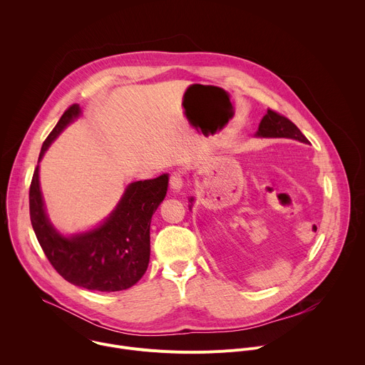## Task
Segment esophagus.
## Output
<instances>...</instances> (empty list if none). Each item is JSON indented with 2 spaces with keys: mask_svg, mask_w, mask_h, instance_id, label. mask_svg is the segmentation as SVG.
Masks as SVG:
<instances>
[{
  "mask_svg": "<svg viewBox=\"0 0 365 365\" xmlns=\"http://www.w3.org/2000/svg\"><path fill=\"white\" fill-rule=\"evenodd\" d=\"M170 187L173 192H179L183 187V175L180 172H173L170 175Z\"/></svg>",
  "mask_w": 365,
  "mask_h": 365,
  "instance_id": "obj_1",
  "label": "esophagus"
}]
</instances>
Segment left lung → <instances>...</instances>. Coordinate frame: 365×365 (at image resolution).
<instances>
[{
  "label": "left lung",
  "mask_w": 365,
  "mask_h": 365,
  "mask_svg": "<svg viewBox=\"0 0 365 365\" xmlns=\"http://www.w3.org/2000/svg\"><path fill=\"white\" fill-rule=\"evenodd\" d=\"M258 137H274V138H293L302 143H309V140L302 134V131L284 115L267 110V114L263 117L262 123L258 125L257 134ZM193 199L190 197V202ZM192 207V206H190Z\"/></svg>",
  "instance_id": "8db88e82"
}]
</instances>
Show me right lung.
<instances>
[{"mask_svg": "<svg viewBox=\"0 0 365 365\" xmlns=\"http://www.w3.org/2000/svg\"><path fill=\"white\" fill-rule=\"evenodd\" d=\"M79 114L78 103L63 113L44 140L38 162L51 141ZM168 183V175L131 183L113 214L98 228L63 237L46 215L37 165L29 193L30 220L50 264L65 280L88 290L120 292L134 286L148 266L150 222L166 196Z\"/></svg>", "mask_w": 365, "mask_h": 365, "instance_id": "obj_1", "label": "right lung"}]
</instances>
